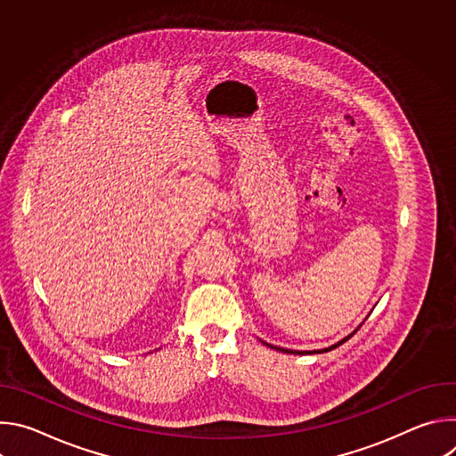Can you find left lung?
I'll return each instance as SVG.
<instances>
[{"mask_svg":"<svg viewBox=\"0 0 456 456\" xmlns=\"http://www.w3.org/2000/svg\"><path fill=\"white\" fill-rule=\"evenodd\" d=\"M355 334V332H354ZM354 334H350V336H346L345 339H341L339 343H336V345H332V346H329V348H322V350H314V352H296V350H287V348H280V346H273V345H269V343H265L264 341V345H267V346H271V348H274V350H280V352H285V354H297V355H301V354H321V352H330V350H334V348H338V346H341L345 341H348Z\"/></svg>","mask_w":456,"mask_h":456,"instance_id":"left-lung-1","label":"left lung"}]
</instances>
